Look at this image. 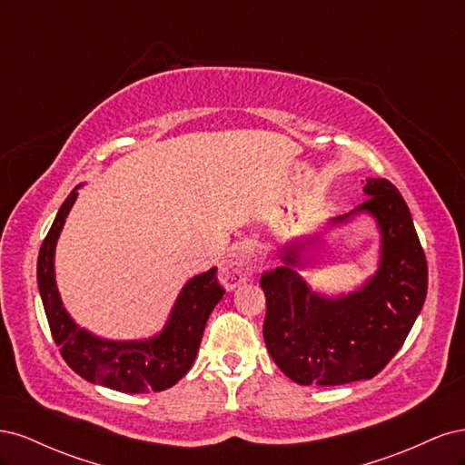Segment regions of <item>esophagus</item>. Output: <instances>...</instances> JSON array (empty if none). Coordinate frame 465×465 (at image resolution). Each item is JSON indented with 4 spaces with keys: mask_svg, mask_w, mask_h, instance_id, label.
I'll return each mask as SVG.
<instances>
[{
    "mask_svg": "<svg viewBox=\"0 0 465 465\" xmlns=\"http://www.w3.org/2000/svg\"><path fill=\"white\" fill-rule=\"evenodd\" d=\"M258 267V252L254 244H244L236 254L221 265V281L227 289H234L236 285L244 283L254 275Z\"/></svg>",
    "mask_w": 465,
    "mask_h": 465,
    "instance_id": "esophagus-1",
    "label": "esophagus"
}]
</instances>
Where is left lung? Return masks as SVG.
I'll return each instance as SVG.
<instances>
[{
	"mask_svg": "<svg viewBox=\"0 0 465 465\" xmlns=\"http://www.w3.org/2000/svg\"><path fill=\"white\" fill-rule=\"evenodd\" d=\"M364 193L367 202L355 211H371L382 231V262L364 289L328 301L291 267L260 279L267 306L265 347L297 384L337 386L374 378L398 353L423 308L427 258L410 207L386 178H369ZM285 262L292 263L289 256Z\"/></svg>",
	"mask_w": 465,
	"mask_h": 465,
	"instance_id": "8db88e82",
	"label": "left lung"
}]
</instances>
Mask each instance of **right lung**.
I'll use <instances>...</instances> for the list:
<instances>
[{
	"mask_svg": "<svg viewBox=\"0 0 465 465\" xmlns=\"http://www.w3.org/2000/svg\"><path fill=\"white\" fill-rule=\"evenodd\" d=\"M74 190L60 207L38 254V289L48 326L64 361L81 378L125 393L161 391L174 386L198 355L203 328L224 289L217 267L188 281L182 289L171 320L161 335L149 341H106L77 328L64 311L54 279V248L74 207Z\"/></svg>",
	"mask_w": 465,
	"mask_h": 465,
	"instance_id": "right-lung-1",
	"label": "right lung"
}]
</instances>
